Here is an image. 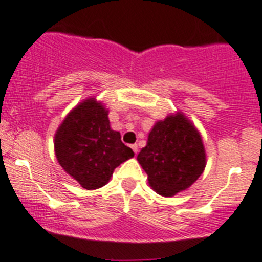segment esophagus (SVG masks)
Segmentation results:
<instances>
[{"label": "esophagus", "mask_w": 262, "mask_h": 262, "mask_svg": "<svg viewBox=\"0 0 262 262\" xmlns=\"http://www.w3.org/2000/svg\"><path fill=\"white\" fill-rule=\"evenodd\" d=\"M131 148H133L134 153H135V154H138V151H139V148H138V145H136V144H134V145H131Z\"/></svg>", "instance_id": "obj_1"}]
</instances>
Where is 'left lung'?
Instances as JSON below:
<instances>
[{
  "instance_id": "8db88e82",
  "label": "left lung",
  "mask_w": 262,
  "mask_h": 262,
  "mask_svg": "<svg viewBox=\"0 0 262 262\" xmlns=\"http://www.w3.org/2000/svg\"><path fill=\"white\" fill-rule=\"evenodd\" d=\"M149 185L163 196L186 190L203 173L206 151L201 134L183 113L158 121L138 156Z\"/></svg>"
}]
</instances>
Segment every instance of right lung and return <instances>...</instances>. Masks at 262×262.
Returning <instances> with one entry per match:
<instances>
[{
    "label": "right lung",
    "mask_w": 262,
    "mask_h": 262,
    "mask_svg": "<svg viewBox=\"0 0 262 262\" xmlns=\"http://www.w3.org/2000/svg\"><path fill=\"white\" fill-rule=\"evenodd\" d=\"M109 123L108 111L90 98L69 112L55 134L59 164L87 190L105 185L116 167L134 157Z\"/></svg>",
    "instance_id": "right-lung-1"
}]
</instances>
